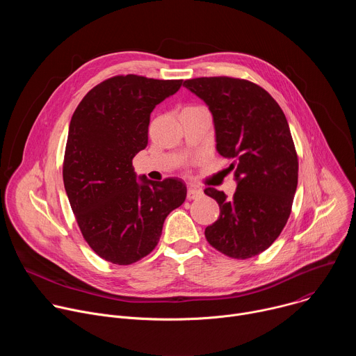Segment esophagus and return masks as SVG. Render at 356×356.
Listing matches in <instances>:
<instances>
[{"mask_svg":"<svg viewBox=\"0 0 356 356\" xmlns=\"http://www.w3.org/2000/svg\"><path fill=\"white\" fill-rule=\"evenodd\" d=\"M201 190L200 188H195V187H188L187 188V200H195L201 195Z\"/></svg>","mask_w":356,"mask_h":356,"instance_id":"esophagus-1","label":"esophagus"}]
</instances>
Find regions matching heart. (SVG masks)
Here are the masks:
<instances>
[{
  "instance_id": "obj_1",
  "label": "heart",
  "mask_w": 356,
  "mask_h": 356,
  "mask_svg": "<svg viewBox=\"0 0 356 356\" xmlns=\"http://www.w3.org/2000/svg\"><path fill=\"white\" fill-rule=\"evenodd\" d=\"M193 108H198V107H193Z\"/></svg>"
}]
</instances>
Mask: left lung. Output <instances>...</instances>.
Here are the masks:
<instances>
[{"label": "left lung", "instance_id": "1", "mask_svg": "<svg viewBox=\"0 0 356 356\" xmlns=\"http://www.w3.org/2000/svg\"><path fill=\"white\" fill-rule=\"evenodd\" d=\"M183 86L209 107L217 150L232 162L228 170L236 181L232 198L204 190L221 210L206 238L227 257H257L284 228L297 188L298 162L284 113L266 90L248 80L198 77Z\"/></svg>", "mask_w": 356, "mask_h": 356}]
</instances>
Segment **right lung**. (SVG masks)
<instances>
[{
    "label": "right lung",
    "mask_w": 356,
    "mask_h": 356,
    "mask_svg": "<svg viewBox=\"0 0 356 356\" xmlns=\"http://www.w3.org/2000/svg\"><path fill=\"white\" fill-rule=\"evenodd\" d=\"M181 83L115 76L90 90L72 117L66 194L84 239L111 264L131 265L154 250L166 217L186 200L183 181H154L132 168L147 145L150 113Z\"/></svg>",
    "instance_id": "right-lung-1"
}]
</instances>
